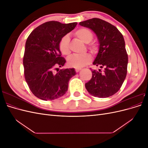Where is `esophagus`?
<instances>
[{
	"instance_id": "obj_1",
	"label": "esophagus",
	"mask_w": 148,
	"mask_h": 148,
	"mask_svg": "<svg viewBox=\"0 0 148 148\" xmlns=\"http://www.w3.org/2000/svg\"><path fill=\"white\" fill-rule=\"evenodd\" d=\"M79 70H81V69H75L76 72H78V71H79Z\"/></svg>"
}]
</instances>
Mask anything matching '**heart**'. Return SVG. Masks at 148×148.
<instances>
[{
	"label": "heart",
	"instance_id": "b5f03b06",
	"mask_svg": "<svg viewBox=\"0 0 148 148\" xmlns=\"http://www.w3.org/2000/svg\"><path fill=\"white\" fill-rule=\"evenodd\" d=\"M74 35L79 40L84 43H88V48L90 52L95 54L98 51V46L95 42H90L93 38L91 31L88 28H81L76 30ZM59 47L62 54L69 56L70 53V38L68 35H65L62 37L59 43ZM92 60L91 56L89 53H85L84 55H73L69 57L67 59L68 65L73 68L80 69L82 67L89 64Z\"/></svg>",
	"mask_w": 148,
	"mask_h": 148
}]
</instances>
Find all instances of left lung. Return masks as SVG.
Returning a JSON list of instances; mask_svg holds the SVG:
<instances>
[{
  "label": "left lung",
  "mask_w": 148,
  "mask_h": 148,
  "mask_svg": "<svg viewBox=\"0 0 148 148\" xmlns=\"http://www.w3.org/2000/svg\"><path fill=\"white\" fill-rule=\"evenodd\" d=\"M79 25L92 30L99 44L93 65L104 69L91 70L92 78L85 84L91 95L108 97L117 92L126 78L128 55L123 35L119 29L104 20L94 18L80 22Z\"/></svg>",
  "instance_id": "left-lung-1"
}]
</instances>
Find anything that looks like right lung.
<instances>
[{"instance_id":"1","label":"right lung","mask_w":148,"mask_h":148,"mask_svg":"<svg viewBox=\"0 0 148 148\" xmlns=\"http://www.w3.org/2000/svg\"><path fill=\"white\" fill-rule=\"evenodd\" d=\"M77 25L47 21L35 28L26 40L23 60L25 78L31 91L40 99L52 101L64 96L69 80L76 75L74 69H62L57 73L53 70L66 62L59 47L60 39Z\"/></svg>"}]
</instances>
